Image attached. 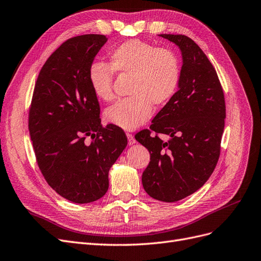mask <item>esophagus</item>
Segmentation results:
<instances>
[{
	"label": "esophagus",
	"instance_id": "34e87169",
	"mask_svg": "<svg viewBox=\"0 0 261 261\" xmlns=\"http://www.w3.org/2000/svg\"><path fill=\"white\" fill-rule=\"evenodd\" d=\"M127 138H128L129 145H133V144H136V139H134V137L131 133H127Z\"/></svg>",
	"mask_w": 261,
	"mask_h": 261
}]
</instances>
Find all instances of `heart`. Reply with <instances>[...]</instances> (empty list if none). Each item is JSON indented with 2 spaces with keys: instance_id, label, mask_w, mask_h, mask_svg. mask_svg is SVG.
Returning <instances> with one entry per match:
<instances>
[{
  "instance_id": "1",
  "label": "heart",
  "mask_w": 261,
  "mask_h": 261,
  "mask_svg": "<svg viewBox=\"0 0 261 261\" xmlns=\"http://www.w3.org/2000/svg\"><path fill=\"white\" fill-rule=\"evenodd\" d=\"M114 73L131 76L127 99L105 111V119L124 130L146 122L152 105L161 108L175 95L180 83V61L174 50L141 40H129L109 53V64L95 62L89 69L93 93L104 102L115 99Z\"/></svg>"
}]
</instances>
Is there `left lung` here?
Wrapping results in <instances>:
<instances>
[{"instance_id":"8db88e82","label":"left lung","mask_w":261,"mask_h":261,"mask_svg":"<svg viewBox=\"0 0 261 261\" xmlns=\"http://www.w3.org/2000/svg\"><path fill=\"white\" fill-rule=\"evenodd\" d=\"M182 55L178 90L136 139L150 153L143 187L156 200L175 202L205 184L220 155L226 118L223 87L213 64L190 37L160 34ZM155 131V137L150 133ZM159 134L170 137L163 142Z\"/></svg>"}]
</instances>
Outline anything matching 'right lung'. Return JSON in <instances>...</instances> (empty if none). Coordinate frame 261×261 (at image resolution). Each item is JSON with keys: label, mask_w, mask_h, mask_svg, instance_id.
<instances>
[{"label": "right lung", "mask_w": 261, "mask_h": 261, "mask_svg": "<svg viewBox=\"0 0 261 261\" xmlns=\"http://www.w3.org/2000/svg\"><path fill=\"white\" fill-rule=\"evenodd\" d=\"M108 38L85 34L69 38L48 58L35 83L29 131L36 162L57 194L89 203L109 189V171L127 137L115 124L103 127L89 69Z\"/></svg>", "instance_id": "add662e5"}]
</instances>
